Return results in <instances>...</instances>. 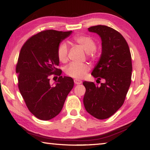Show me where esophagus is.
Instances as JSON below:
<instances>
[{
  "mask_svg": "<svg viewBox=\"0 0 150 150\" xmlns=\"http://www.w3.org/2000/svg\"><path fill=\"white\" fill-rule=\"evenodd\" d=\"M74 83L76 85H80L82 83V81H81V80H79V79H74Z\"/></svg>",
  "mask_w": 150,
  "mask_h": 150,
  "instance_id": "1",
  "label": "esophagus"
}]
</instances>
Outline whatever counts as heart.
<instances>
[{"label": "heart", "instance_id": "heart-1", "mask_svg": "<svg viewBox=\"0 0 150 150\" xmlns=\"http://www.w3.org/2000/svg\"><path fill=\"white\" fill-rule=\"evenodd\" d=\"M73 42L88 53L90 57L95 54L96 44L92 38L88 35H77L73 37ZM57 57L61 62L66 63L68 60V47L65 43H62L57 48ZM89 71V66L87 63H72L67 66L65 73L68 76L76 79H81Z\"/></svg>", "mask_w": 150, "mask_h": 150}]
</instances>
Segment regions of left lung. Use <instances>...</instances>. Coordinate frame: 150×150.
<instances>
[{"instance_id": "8db88e82", "label": "left lung", "mask_w": 150, "mask_h": 150, "mask_svg": "<svg viewBox=\"0 0 150 150\" xmlns=\"http://www.w3.org/2000/svg\"><path fill=\"white\" fill-rule=\"evenodd\" d=\"M99 35L102 53L91 75L105 83L98 86L84 81L86 92L83 104L88 113L103 120L110 117L122 106L131 83V54L126 40L115 29L103 25L88 28Z\"/></svg>"}]
</instances>
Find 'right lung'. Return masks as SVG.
Returning a JSON list of instances; mask_svg holds the SVG:
<instances>
[{
	"label": "right lung",
	"instance_id": "right-lung-1",
	"mask_svg": "<svg viewBox=\"0 0 150 150\" xmlns=\"http://www.w3.org/2000/svg\"><path fill=\"white\" fill-rule=\"evenodd\" d=\"M71 33L42 31L28 40L20 50L16 67L19 90L28 108L40 120H49L59 115L74 85L73 79L63 77L57 68V48ZM54 73L60 77L52 85L49 77Z\"/></svg>",
	"mask_w": 150,
	"mask_h": 150
}]
</instances>
